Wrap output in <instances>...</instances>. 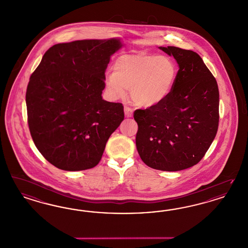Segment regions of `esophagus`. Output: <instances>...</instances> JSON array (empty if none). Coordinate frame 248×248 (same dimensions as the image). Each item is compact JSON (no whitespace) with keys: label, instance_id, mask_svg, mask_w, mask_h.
I'll return each mask as SVG.
<instances>
[{"label":"esophagus","instance_id":"esophagus-1","mask_svg":"<svg viewBox=\"0 0 248 248\" xmlns=\"http://www.w3.org/2000/svg\"><path fill=\"white\" fill-rule=\"evenodd\" d=\"M124 113L127 118H131L133 116V109L128 107H124Z\"/></svg>","mask_w":248,"mask_h":248}]
</instances>
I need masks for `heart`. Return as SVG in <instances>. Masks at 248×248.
I'll return each mask as SVG.
<instances>
[{"label": "heart", "mask_w": 248, "mask_h": 248, "mask_svg": "<svg viewBox=\"0 0 248 248\" xmlns=\"http://www.w3.org/2000/svg\"><path fill=\"white\" fill-rule=\"evenodd\" d=\"M113 69L114 72L105 74V86L108 95L113 99H120L129 90L131 100L142 108L164 101L177 78V65L170 57L164 55L120 56Z\"/></svg>", "instance_id": "heart-1"}]
</instances>
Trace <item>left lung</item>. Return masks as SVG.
<instances>
[{"label":"left lung","mask_w":248,"mask_h":248,"mask_svg":"<svg viewBox=\"0 0 248 248\" xmlns=\"http://www.w3.org/2000/svg\"><path fill=\"white\" fill-rule=\"evenodd\" d=\"M160 49L175 58L179 70L164 101L134 112L137 150L149 167L177 171L197 164L215 140L219 90L197 53L175 46Z\"/></svg>","instance_id":"obj_1"}]
</instances>
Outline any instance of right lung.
I'll return each instance as SVG.
<instances>
[{"label":"right lung","instance_id":"add662e5","mask_svg":"<svg viewBox=\"0 0 248 248\" xmlns=\"http://www.w3.org/2000/svg\"><path fill=\"white\" fill-rule=\"evenodd\" d=\"M121 46L117 38L57 44L31 75L25 96L30 133L56 168L95 167L124 120L122 104L101 96L110 56Z\"/></svg>","mask_w":248,"mask_h":248}]
</instances>
